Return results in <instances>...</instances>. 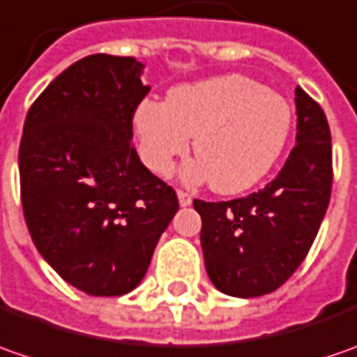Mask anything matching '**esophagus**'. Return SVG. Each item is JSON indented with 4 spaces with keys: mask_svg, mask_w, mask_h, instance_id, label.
Wrapping results in <instances>:
<instances>
[{
    "mask_svg": "<svg viewBox=\"0 0 357 357\" xmlns=\"http://www.w3.org/2000/svg\"><path fill=\"white\" fill-rule=\"evenodd\" d=\"M178 199H179V206H181V208H188V206H192V195L185 194V192H181V190H178Z\"/></svg>",
    "mask_w": 357,
    "mask_h": 357,
    "instance_id": "34e87169",
    "label": "esophagus"
}]
</instances>
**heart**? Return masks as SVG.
I'll return each instance as SVG.
<instances>
[{
    "label": "heart",
    "mask_w": 357,
    "mask_h": 357,
    "mask_svg": "<svg viewBox=\"0 0 357 357\" xmlns=\"http://www.w3.org/2000/svg\"><path fill=\"white\" fill-rule=\"evenodd\" d=\"M133 130L144 163L167 176L194 137L197 160L181 178L208 181L218 194H241L273 167L291 130V107L280 93L229 73L169 89L167 100L142 101Z\"/></svg>",
    "instance_id": "1"
}]
</instances>
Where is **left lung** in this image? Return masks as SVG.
Segmentation results:
<instances>
[{
  "label": "left lung",
  "instance_id": "obj_1",
  "mask_svg": "<svg viewBox=\"0 0 357 357\" xmlns=\"http://www.w3.org/2000/svg\"><path fill=\"white\" fill-rule=\"evenodd\" d=\"M296 148L264 190L231 202L194 199L211 284L257 298L286 284L318 236L332 194V135L324 109L296 87Z\"/></svg>",
  "mask_w": 357,
  "mask_h": 357
}]
</instances>
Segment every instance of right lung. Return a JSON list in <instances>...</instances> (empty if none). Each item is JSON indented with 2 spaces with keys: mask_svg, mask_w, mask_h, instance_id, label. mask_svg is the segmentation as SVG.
Returning a JSON list of instances; mask_svg holds the SVG:
<instances>
[{
  "mask_svg": "<svg viewBox=\"0 0 357 357\" xmlns=\"http://www.w3.org/2000/svg\"><path fill=\"white\" fill-rule=\"evenodd\" d=\"M133 57L96 54L61 71L29 107L20 144L27 229L70 286L123 296L178 211L176 192L132 146L149 86Z\"/></svg>",
  "mask_w": 357,
  "mask_h": 357,
  "instance_id": "obj_1",
  "label": "right lung"
}]
</instances>
